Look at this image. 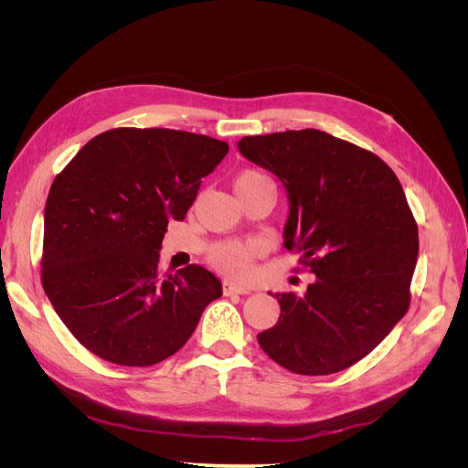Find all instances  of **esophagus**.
<instances>
[{"instance_id":"34e87169","label":"esophagus","mask_w":468,"mask_h":468,"mask_svg":"<svg viewBox=\"0 0 468 468\" xmlns=\"http://www.w3.org/2000/svg\"><path fill=\"white\" fill-rule=\"evenodd\" d=\"M224 294H250L251 289L246 285H239V282L232 281V279H226L224 281Z\"/></svg>"}]
</instances>
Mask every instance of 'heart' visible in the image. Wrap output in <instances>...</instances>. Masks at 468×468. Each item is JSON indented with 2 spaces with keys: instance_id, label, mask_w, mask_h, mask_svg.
<instances>
[{
  "instance_id": "1",
  "label": "heart",
  "mask_w": 468,
  "mask_h": 468,
  "mask_svg": "<svg viewBox=\"0 0 468 468\" xmlns=\"http://www.w3.org/2000/svg\"><path fill=\"white\" fill-rule=\"evenodd\" d=\"M267 176L256 172V169H246V172L239 174L236 177V186H242V183L248 181H258L263 179ZM253 246L250 244H242V242H224L218 244L210 250V263L215 265L220 271L232 273L238 277H248L251 273V260H253Z\"/></svg>"
}]
</instances>
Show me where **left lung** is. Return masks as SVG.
Segmentation results:
<instances>
[{
    "instance_id": "left-lung-1",
    "label": "left lung",
    "mask_w": 468,
    "mask_h": 468,
    "mask_svg": "<svg viewBox=\"0 0 468 468\" xmlns=\"http://www.w3.org/2000/svg\"><path fill=\"white\" fill-rule=\"evenodd\" d=\"M238 150L282 183L285 248L316 275L304 292L275 294L281 316L258 342L292 373L344 371L410 306L420 244L400 181L373 152L316 129L244 136Z\"/></svg>"
}]
</instances>
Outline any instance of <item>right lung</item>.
<instances>
[{"mask_svg": "<svg viewBox=\"0 0 468 468\" xmlns=\"http://www.w3.org/2000/svg\"><path fill=\"white\" fill-rule=\"evenodd\" d=\"M229 144L172 129H112L56 176L45 207L42 287L97 357L150 367L174 356L222 294L201 265L160 277L169 220H183Z\"/></svg>", "mask_w": 468, "mask_h": 468, "instance_id": "right-lung-1", "label": "right lung"}]
</instances>
